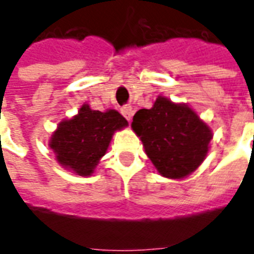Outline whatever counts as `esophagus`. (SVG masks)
Returning a JSON list of instances; mask_svg holds the SVG:
<instances>
[{"instance_id":"34e87169","label":"esophagus","mask_w":254,"mask_h":254,"mask_svg":"<svg viewBox=\"0 0 254 254\" xmlns=\"http://www.w3.org/2000/svg\"><path fill=\"white\" fill-rule=\"evenodd\" d=\"M121 113H122V116L125 117L127 121L130 122V120H132V117H133L132 107H130V106H124V107L121 109Z\"/></svg>"}]
</instances>
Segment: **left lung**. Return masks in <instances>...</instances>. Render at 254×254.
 I'll use <instances>...</instances> for the list:
<instances>
[{
	"instance_id": "obj_1",
	"label": "left lung",
	"mask_w": 254,
	"mask_h": 254,
	"mask_svg": "<svg viewBox=\"0 0 254 254\" xmlns=\"http://www.w3.org/2000/svg\"><path fill=\"white\" fill-rule=\"evenodd\" d=\"M133 132L162 177L182 180L198 169L209 151L212 130L187 103L159 95L151 109L133 116Z\"/></svg>"
}]
</instances>
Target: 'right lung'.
<instances>
[{"label":"right lung","mask_w":254,"mask_h":254,"mask_svg":"<svg viewBox=\"0 0 254 254\" xmlns=\"http://www.w3.org/2000/svg\"><path fill=\"white\" fill-rule=\"evenodd\" d=\"M127 127L117 110H92L84 103L74 117L63 120L49 140V147L64 169L89 177L109 149L113 134Z\"/></svg>","instance_id":"obj_1"}]
</instances>
